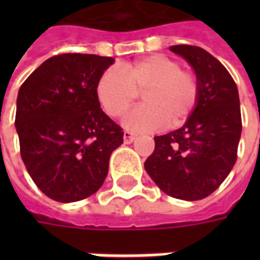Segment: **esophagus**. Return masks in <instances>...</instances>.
Listing matches in <instances>:
<instances>
[{"label":"esophagus","mask_w":260,"mask_h":260,"mask_svg":"<svg viewBox=\"0 0 260 260\" xmlns=\"http://www.w3.org/2000/svg\"><path fill=\"white\" fill-rule=\"evenodd\" d=\"M136 134L134 132H129V131H125L124 132V142L125 143H132V142L136 139Z\"/></svg>","instance_id":"34e87169"}]
</instances>
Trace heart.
<instances>
[{
    "label": "heart",
    "mask_w": 260,
    "mask_h": 260,
    "mask_svg": "<svg viewBox=\"0 0 260 260\" xmlns=\"http://www.w3.org/2000/svg\"><path fill=\"white\" fill-rule=\"evenodd\" d=\"M97 99L104 111L122 117L142 93L143 102L122 121L126 129L152 132L184 124L199 99V83L195 75L181 69L174 59L150 55L122 68L104 71L96 86Z\"/></svg>",
    "instance_id": "b5f03b06"
}]
</instances>
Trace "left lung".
<instances>
[{"mask_svg":"<svg viewBox=\"0 0 260 260\" xmlns=\"http://www.w3.org/2000/svg\"><path fill=\"white\" fill-rule=\"evenodd\" d=\"M170 50L191 64L199 99L180 129L154 138L145 170L167 195L199 201L217 189L237 161L242 121L238 89L224 65L206 50L180 44Z\"/></svg>","mask_w":260,"mask_h":260,"instance_id":"8db88e82","label":"left lung"}]
</instances>
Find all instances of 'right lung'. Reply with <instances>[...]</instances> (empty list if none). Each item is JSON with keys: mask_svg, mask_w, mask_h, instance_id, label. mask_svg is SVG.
Returning a JSON list of instances; mask_svg holds the SVG:
<instances>
[{"mask_svg": "<svg viewBox=\"0 0 260 260\" xmlns=\"http://www.w3.org/2000/svg\"><path fill=\"white\" fill-rule=\"evenodd\" d=\"M111 57L67 53L44 61L22 83L15 126L20 156L50 199L78 202L100 189L122 128L100 108L96 86Z\"/></svg>", "mask_w": 260, "mask_h": 260, "instance_id": "obj_1", "label": "right lung"}]
</instances>
